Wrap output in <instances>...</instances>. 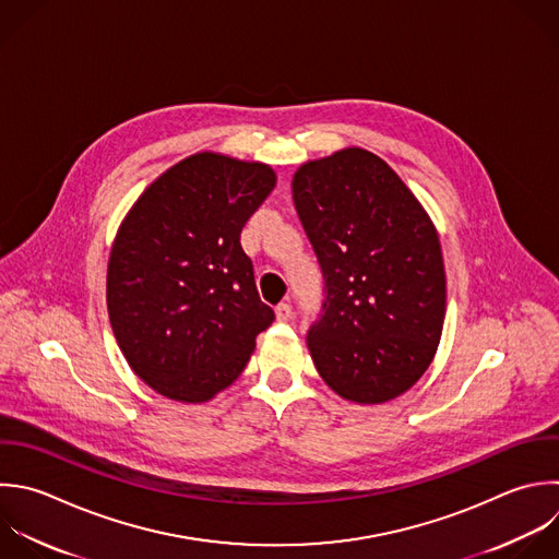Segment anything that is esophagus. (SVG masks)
I'll return each instance as SVG.
<instances>
[{
	"mask_svg": "<svg viewBox=\"0 0 559 559\" xmlns=\"http://www.w3.org/2000/svg\"><path fill=\"white\" fill-rule=\"evenodd\" d=\"M275 317H277V321H288L293 317V306L290 304H280L275 308Z\"/></svg>",
	"mask_w": 559,
	"mask_h": 559,
	"instance_id": "esophagus-1",
	"label": "esophagus"
}]
</instances>
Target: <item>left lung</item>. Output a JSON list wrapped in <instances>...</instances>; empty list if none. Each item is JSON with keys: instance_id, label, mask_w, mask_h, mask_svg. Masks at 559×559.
<instances>
[{"instance_id": "1", "label": "left lung", "mask_w": 559, "mask_h": 559, "mask_svg": "<svg viewBox=\"0 0 559 559\" xmlns=\"http://www.w3.org/2000/svg\"><path fill=\"white\" fill-rule=\"evenodd\" d=\"M293 201L323 275L308 328L317 371L341 397L380 404L428 369L445 317L437 231L373 153L338 151L304 164Z\"/></svg>"}]
</instances>
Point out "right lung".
<instances>
[{
    "instance_id": "obj_1",
    "label": "right lung",
    "mask_w": 559,
    "mask_h": 559,
    "mask_svg": "<svg viewBox=\"0 0 559 559\" xmlns=\"http://www.w3.org/2000/svg\"><path fill=\"white\" fill-rule=\"evenodd\" d=\"M273 188L264 164L199 153L164 173L127 214L109 258L107 308L124 358L157 393L214 397L273 323L240 245Z\"/></svg>"
}]
</instances>
